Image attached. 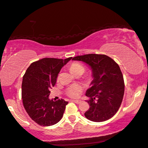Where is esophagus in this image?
Here are the masks:
<instances>
[{
    "label": "esophagus",
    "instance_id": "esophagus-1",
    "mask_svg": "<svg viewBox=\"0 0 148 148\" xmlns=\"http://www.w3.org/2000/svg\"><path fill=\"white\" fill-rule=\"evenodd\" d=\"M72 101H74L75 103H76V104H79L82 102V101L78 99V100H72Z\"/></svg>",
    "mask_w": 148,
    "mask_h": 148
}]
</instances>
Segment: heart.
Here are the masks:
<instances>
[{"mask_svg": "<svg viewBox=\"0 0 148 148\" xmlns=\"http://www.w3.org/2000/svg\"><path fill=\"white\" fill-rule=\"evenodd\" d=\"M70 70L72 74L76 72L78 70H82L84 72V68L82 64L78 62H75L72 64L70 66ZM82 91V87L78 84H74V85L70 86L66 90V94L70 97L76 98L78 97L79 93Z\"/></svg>", "mask_w": 148, "mask_h": 148, "instance_id": "b5f03b06", "label": "heart"}]
</instances>
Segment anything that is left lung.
Returning a JSON list of instances; mask_svg holds the SVG:
<instances>
[{"label":"left lung","mask_w":148,"mask_h":148,"mask_svg":"<svg viewBox=\"0 0 148 148\" xmlns=\"http://www.w3.org/2000/svg\"><path fill=\"white\" fill-rule=\"evenodd\" d=\"M73 60L88 64L93 80L86 95L90 109L84 115L90 121L103 122L113 116L120 107L125 92L123 76L119 66L105 55L89 54L77 56Z\"/></svg>","instance_id":"left-lung-1"}]
</instances>
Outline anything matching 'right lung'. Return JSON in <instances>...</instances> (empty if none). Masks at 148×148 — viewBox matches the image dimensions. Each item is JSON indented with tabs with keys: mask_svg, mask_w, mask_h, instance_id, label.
<instances>
[{
	"mask_svg": "<svg viewBox=\"0 0 148 148\" xmlns=\"http://www.w3.org/2000/svg\"><path fill=\"white\" fill-rule=\"evenodd\" d=\"M71 59L42 58L32 63L23 76V107L30 118L39 125L52 126L61 120L69 102L62 99L54 101L49 96L60 70Z\"/></svg>",
	"mask_w": 148,
	"mask_h": 148,
	"instance_id": "add662e5",
	"label": "right lung"
}]
</instances>
